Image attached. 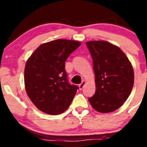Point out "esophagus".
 <instances>
[{
    "label": "esophagus",
    "mask_w": 147,
    "mask_h": 147,
    "mask_svg": "<svg viewBox=\"0 0 147 147\" xmlns=\"http://www.w3.org/2000/svg\"><path fill=\"white\" fill-rule=\"evenodd\" d=\"M85 82H85V80H83V81L82 82L81 84H80L79 87H80V90L83 89V88H84V86H85Z\"/></svg>",
    "instance_id": "34e87169"
}]
</instances>
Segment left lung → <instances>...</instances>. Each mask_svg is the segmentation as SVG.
I'll use <instances>...</instances> for the list:
<instances>
[{
	"mask_svg": "<svg viewBox=\"0 0 147 147\" xmlns=\"http://www.w3.org/2000/svg\"><path fill=\"white\" fill-rule=\"evenodd\" d=\"M93 59L96 92L88 98L95 110L110 113L129 97L134 84V71L127 56L118 46L106 41L86 42Z\"/></svg>",
	"mask_w": 147,
	"mask_h": 147,
	"instance_id": "obj_1",
	"label": "left lung"
}]
</instances>
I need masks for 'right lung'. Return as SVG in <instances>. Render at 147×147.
Returning a JSON list of instances; mask_svg holds the SVG:
<instances>
[{
	"label": "right lung",
	"mask_w": 147,
	"mask_h": 147,
	"mask_svg": "<svg viewBox=\"0 0 147 147\" xmlns=\"http://www.w3.org/2000/svg\"><path fill=\"white\" fill-rule=\"evenodd\" d=\"M80 45L75 40H53L40 45L27 60L24 71L26 90L42 112L60 114L72 102L79 88L68 82L65 62Z\"/></svg>",
	"instance_id": "obj_1"
}]
</instances>
